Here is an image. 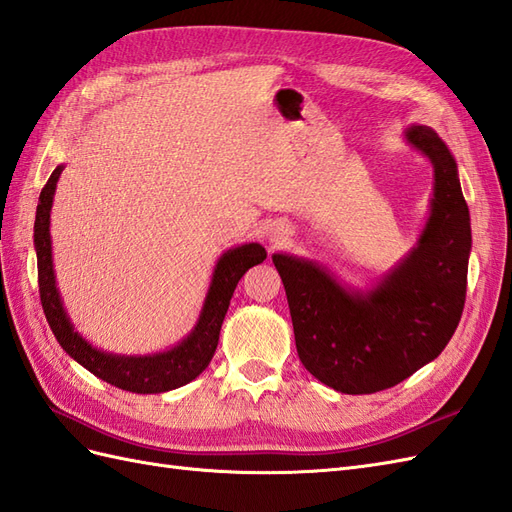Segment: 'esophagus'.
<instances>
[{"label": "esophagus", "instance_id": "1", "mask_svg": "<svg viewBox=\"0 0 512 512\" xmlns=\"http://www.w3.org/2000/svg\"><path fill=\"white\" fill-rule=\"evenodd\" d=\"M283 238V233L279 231V229H274L272 233H270V242H279Z\"/></svg>", "mask_w": 512, "mask_h": 512}]
</instances>
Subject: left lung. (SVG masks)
Segmentation results:
<instances>
[{
    "label": "left lung",
    "instance_id": "obj_1",
    "mask_svg": "<svg viewBox=\"0 0 512 512\" xmlns=\"http://www.w3.org/2000/svg\"><path fill=\"white\" fill-rule=\"evenodd\" d=\"M406 140L432 162L435 194L417 246L385 281L352 294L311 261L272 255L300 361L350 396L389 389L437 359L465 307L471 227L456 162L426 125L406 129Z\"/></svg>",
    "mask_w": 512,
    "mask_h": 512
}]
</instances>
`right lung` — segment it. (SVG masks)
<instances>
[{"label":"right lung","mask_w":512,"mask_h":512,"mask_svg":"<svg viewBox=\"0 0 512 512\" xmlns=\"http://www.w3.org/2000/svg\"><path fill=\"white\" fill-rule=\"evenodd\" d=\"M62 168L64 166H58L51 173L45 188L41 190L34 220L38 292H41V305L49 322V329L54 331L58 344L62 346V350H67L69 357L84 365L88 372H93L101 381L131 393H162L194 381L214 357L220 326L222 320H225L235 285H238L248 268H253L266 259V248L257 242L242 244L238 248H231V251L218 259L199 322H196L194 331L179 346L149 357L108 355V352H101L90 346L82 335L73 331V324L69 322L67 313H64L56 287L54 261H51L49 212L51 203H54L56 183L60 179Z\"/></svg>","instance_id":"right-lung-1"}]
</instances>
